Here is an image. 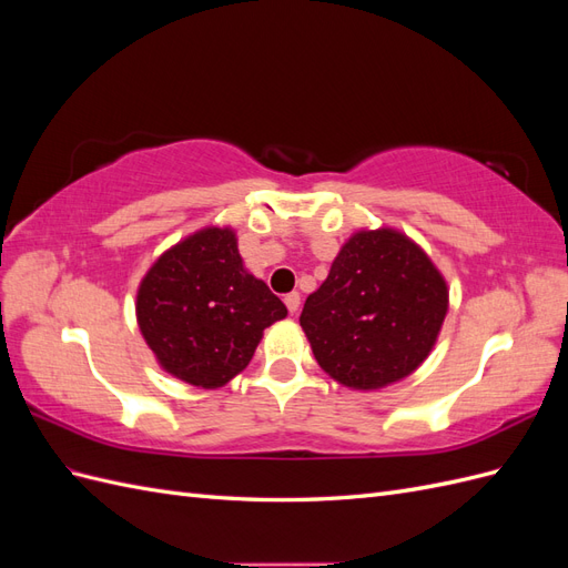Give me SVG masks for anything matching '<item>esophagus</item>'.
I'll return each instance as SVG.
<instances>
[{
    "label": "esophagus",
    "mask_w": 568,
    "mask_h": 568,
    "mask_svg": "<svg viewBox=\"0 0 568 568\" xmlns=\"http://www.w3.org/2000/svg\"><path fill=\"white\" fill-rule=\"evenodd\" d=\"M284 303L288 307V313H296L298 307H301V294H298V291H291V294H286Z\"/></svg>",
    "instance_id": "1"
}]
</instances>
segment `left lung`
<instances>
[{"label": "left lung", "instance_id": "obj_1", "mask_svg": "<svg viewBox=\"0 0 568 568\" xmlns=\"http://www.w3.org/2000/svg\"><path fill=\"white\" fill-rule=\"evenodd\" d=\"M448 284L412 239L390 227L355 232L329 277L307 296L301 326L317 365L343 386L384 388L432 353Z\"/></svg>", "mask_w": 568, "mask_h": 568}]
</instances>
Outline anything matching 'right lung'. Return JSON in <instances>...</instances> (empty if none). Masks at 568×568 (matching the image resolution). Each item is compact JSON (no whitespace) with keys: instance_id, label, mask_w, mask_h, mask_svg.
Returning <instances> with one entry per match:
<instances>
[{"instance_id":"right-lung-1","label":"right lung","mask_w":568,"mask_h":568,"mask_svg":"<svg viewBox=\"0 0 568 568\" xmlns=\"http://www.w3.org/2000/svg\"><path fill=\"white\" fill-rule=\"evenodd\" d=\"M286 305L246 272L230 227H205L165 251L136 291V322L159 365L199 388L242 372Z\"/></svg>"}]
</instances>
